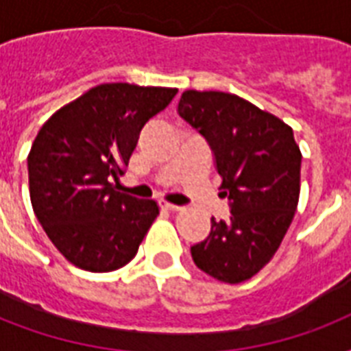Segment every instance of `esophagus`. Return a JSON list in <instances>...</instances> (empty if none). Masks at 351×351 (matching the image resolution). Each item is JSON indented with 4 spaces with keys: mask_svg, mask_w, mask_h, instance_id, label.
I'll use <instances>...</instances> for the list:
<instances>
[{
    "mask_svg": "<svg viewBox=\"0 0 351 351\" xmlns=\"http://www.w3.org/2000/svg\"><path fill=\"white\" fill-rule=\"evenodd\" d=\"M160 208L162 209H167V211H180V206H175V204H169V202H165V200H162L160 202Z\"/></svg>",
    "mask_w": 351,
    "mask_h": 351,
    "instance_id": "obj_1",
    "label": "esophagus"
}]
</instances>
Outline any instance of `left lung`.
<instances>
[{"label": "left lung", "instance_id": "1", "mask_svg": "<svg viewBox=\"0 0 351 351\" xmlns=\"http://www.w3.org/2000/svg\"><path fill=\"white\" fill-rule=\"evenodd\" d=\"M178 114L208 140L231 208L228 220L211 219L193 261L220 282H244L277 253L299 204L302 154L293 129L220 90H186Z\"/></svg>", "mask_w": 351, "mask_h": 351}]
</instances>
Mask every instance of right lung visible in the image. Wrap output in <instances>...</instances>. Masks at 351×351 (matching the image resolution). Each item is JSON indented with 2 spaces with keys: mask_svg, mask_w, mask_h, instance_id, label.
<instances>
[{
  "mask_svg": "<svg viewBox=\"0 0 351 351\" xmlns=\"http://www.w3.org/2000/svg\"><path fill=\"white\" fill-rule=\"evenodd\" d=\"M178 89L101 84L63 106L38 132L29 158L36 219L58 251L85 271L125 266L158 217V204L114 191L142 127Z\"/></svg>",
  "mask_w": 351,
  "mask_h": 351,
  "instance_id": "obj_1",
  "label": "right lung"
}]
</instances>
